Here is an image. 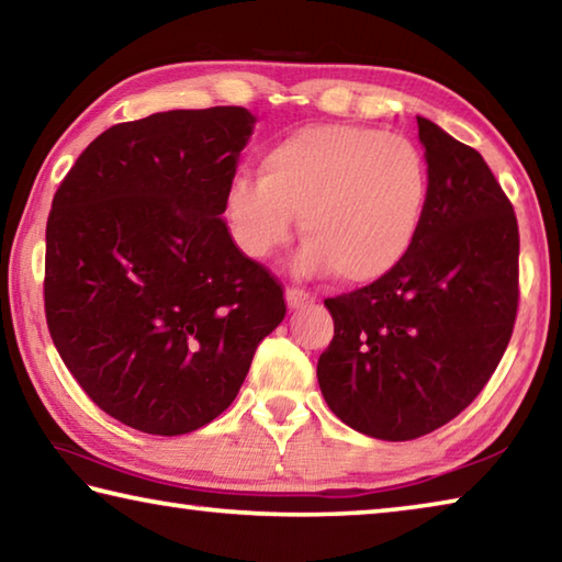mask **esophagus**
<instances>
[{
	"label": "esophagus",
	"mask_w": 562,
	"mask_h": 562,
	"mask_svg": "<svg viewBox=\"0 0 562 562\" xmlns=\"http://www.w3.org/2000/svg\"><path fill=\"white\" fill-rule=\"evenodd\" d=\"M284 300H288L290 310H297V307H302V304H310L315 297H312V294L304 292V290L288 288V290H284Z\"/></svg>",
	"instance_id": "34e87169"
}]
</instances>
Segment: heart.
Wrapping results in <instances>:
<instances>
[{"label":"heart","instance_id":"1","mask_svg":"<svg viewBox=\"0 0 562 562\" xmlns=\"http://www.w3.org/2000/svg\"><path fill=\"white\" fill-rule=\"evenodd\" d=\"M429 164L412 138L355 123H317L288 133L260 158V178L235 176L225 217L255 260L290 243L294 215L307 237L304 274L369 284L396 270L422 231Z\"/></svg>","mask_w":562,"mask_h":562}]
</instances>
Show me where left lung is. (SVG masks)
Masks as SVG:
<instances>
[{
    "instance_id": "1",
    "label": "left lung",
    "mask_w": 562,
    "mask_h": 562,
    "mask_svg": "<svg viewBox=\"0 0 562 562\" xmlns=\"http://www.w3.org/2000/svg\"><path fill=\"white\" fill-rule=\"evenodd\" d=\"M429 205L386 278L325 300L335 337L317 361L327 406L359 434L412 441L488 384L518 312V221L479 150L416 116Z\"/></svg>"
}]
</instances>
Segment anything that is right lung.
<instances>
[{
  "mask_svg": "<svg viewBox=\"0 0 562 562\" xmlns=\"http://www.w3.org/2000/svg\"><path fill=\"white\" fill-rule=\"evenodd\" d=\"M252 123L243 106L116 123L54 195L46 325L91 402L131 429L211 424L288 312L221 217Z\"/></svg>",
  "mask_w": 562,
  "mask_h": 562,
  "instance_id": "add662e5",
  "label": "right lung"
}]
</instances>
